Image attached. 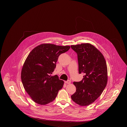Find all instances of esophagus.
<instances>
[{"mask_svg":"<svg viewBox=\"0 0 127 127\" xmlns=\"http://www.w3.org/2000/svg\"><path fill=\"white\" fill-rule=\"evenodd\" d=\"M65 83H66V84H70L71 83V81L69 80H68L67 81H65Z\"/></svg>","mask_w":127,"mask_h":127,"instance_id":"1","label":"esophagus"}]
</instances>
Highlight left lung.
<instances>
[{"label": "left lung", "mask_w": 127, "mask_h": 127, "mask_svg": "<svg viewBox=\"0 0 127 127\" xmlns=\"http://www.w3.org/2000/svg\"><path fill=\"white\" fill-rule=\"evenodd\" d=\"M76 52L79 74L85 75L79 82H74L76 91L71 95L73 101L79 105L88 106L100 96L108 81L107 66L102 53L89 43L72 45Z\"/></svg>", "instance_id": "left-lung-1"}]
</instances>
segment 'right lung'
Segmentation results:
<instances>
[{
    "instance_id": "right-lung-1",
    "label": "right lung",
    "mask_w": 127,
    "mask_h": 127,
    "mask_svg": "<svg viewBox=\"0 0 127 127\" xmlns=\"http://www.w3.org/2000/svg\"><path fill=\"white\" fill-rule=\"evenodd\" d=\"M70 46L44 44L34 48L28 55L22 67L21 78L25 91L32 99L40 105L53 101L64 81L57 75L51 76L60 55Z\"/></svg>"
}]
</instances>
